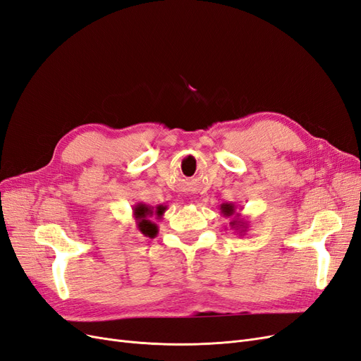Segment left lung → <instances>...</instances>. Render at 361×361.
I'll list each match as a JSON object with an SVG mask.
<instances>
[{"label": "left lung", "instance_id": "1", "mask_svg": "<svg viewBox=\"0 0 361 361\" xmlns=\"http://www.w3.org/2000/svg\"><path fill=\"white\" fill-rule=\"evenodd\" d=\"M220 209L224 216H227V218L233 216V220L231 221V227L235 228V231H238L239 235L247 232L248 224H247V221H244V218H239V214H236V206L233 203H223L220 206Z\"/></svg>", "mask_w": 361, "mask_h": 361}]
</instances>
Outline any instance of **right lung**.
Listing matches in <instances>:
<instances>
[{
  "label": "right lung",
  "instance_id": "1",
  "mask_svg": "<svg viewBox=\"0 0 361 361\" xmlns=\"http://www.w3.org/2000/svg\"><path fill=\"white\" fill-rule=\"evenodd\" d=\"M167 211V206L158 204L157 207H152L145 203H138L134 206V218L137 223V228L140 233H143L145 236L149 238H155L158 235V226L150 220L152 216H157V220H161L164 212Z\"/></svg>",
  "mask_w": 361,
  "mask_h": 361
}]
</instances>
